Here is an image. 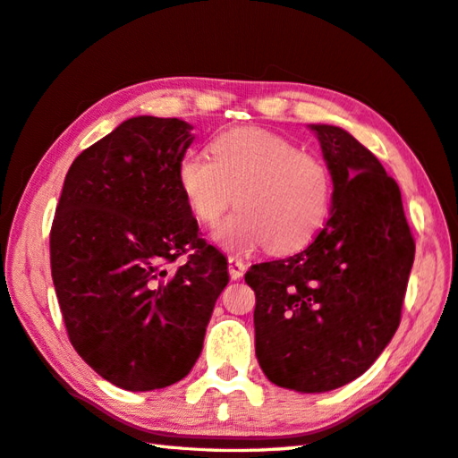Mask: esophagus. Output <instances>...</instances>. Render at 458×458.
<instances>
[{"label": "esophagus", "mask_w": 458, "mask_h": 458, "mask_svg": "<svg viewBox=\"0 0 458 458\" xmlns=\"http://www.w3.org/2000/svg\"><path fill=\"white\" fill-rule=\"evenodd\" d=\"M228 271L230 277L233 281H238L240 277H243V273H246V263H243V259L238 258V255H228Z\"/></svg>", "instance_id": "obj_1"}]
</instances>
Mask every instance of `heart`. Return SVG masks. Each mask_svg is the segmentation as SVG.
<instances>
[{"instance_id":"heart-1","label":"heart","mask_w":458,"mask_h":458,"mask_svg":"<svg viewBox=\"0 0 458 458\" xmlns=\"http://www.w3.org/2000/svg\"><path fill=\"white\" fill-rule=\"evenodd\" d=\"M210 154L181 157L177 179L191 212L216 225L233 205L236 215L218 226L222 248L294 253L326 225L334 200V179L320 157L301 152L286 138L246 126L218 134Z\"/></svg>"}]
</instances>
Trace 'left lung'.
<instances>
[{
  "label": "left lung",
  "mask_w": 458,
  "mask_h": 458,
  "mask_svg": "<svg viewBox=\"0 0 458 458\" xmlns=\"http://www.w3.org/2000/svg\"><path fill=\"white\" fill-rule=\"evenodd\" d=\"M312 131L334 179L329 218L302 251L246 273L259 367L296 392L339 388L375 363L400 326L416 253L377 156L339 126Z\"/></svg>",
  "instance_id": "1"
}]
</instances>
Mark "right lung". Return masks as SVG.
<instances>
[{
  "label": "right lung",
  "mask_w": 458,
  "mask_h": 458,
  "mask_svg": "<svg viewBox=\"0 0 458 458\" xmlns=\"http://www.w3.org/2000/svg\"><path fill=\"white\" fill-rule=\"evenodd\" d=\"M191 129L157 116L124 121L73 159L52 220L50 269L70 344L124 390L189 375L230 281L179 187Z\"/></svg>",
  "instance_id": "right-lung-1"
}]
</instances>
